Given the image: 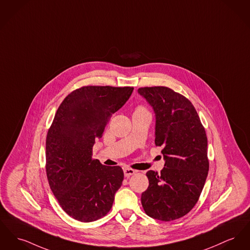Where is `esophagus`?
Returning <instances> with one entry per match:
<instances>
[{
  "label": "esophagus",
  "mask_w": 250,
  "mask_h": 250,
  "mask_svg": "<svg viewBox=\"0 0 250 250\" xmlns=\"http://www.w3.org/2000/svg\"><path fill=\"white\" fill-rule=\"evenodd\" d=\"M124 173H125V177H129V176L134 175L135 173H137V171L133 170L131 168H125V169H124Z\"/></svg>",
  "instance_id": "1"
}]
</instances>
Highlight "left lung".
Masks as SVG:
<instances>
[{
  "label": "left lung",
  "instance_id": "obj_1",
  "mask_svg": "<svg viewBox=\"0 0 250 250\" xmlns=\"http://www.w3.org/2000/svg\"><path fill=\"white\" fill-rule=\"evenodd\" d=\"M138 92L156 116L155 144L165 161L160 174L146 173L149 186L142 193L148 216L173 221L186 215L198 201L208 171V140L192 104L167 87H145Z\"/></svg>",
  "mask_w": 250,
  "mask_h": 250
}]
</instances>
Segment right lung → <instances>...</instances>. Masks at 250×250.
<instances>
[{"label": "right lung", "instance_id": "obj_1", "mask_svg": "<svg viewBox=\"0 0 250 250\" xmlns=\"http://www.w3.org/2000/svg\"><path fill=\"white\" fill-rule=\"evenodd\" d=\"M133 89L85 86L59 105L46 137V174L59 205L74 219L98 220L112 207L124 172L120 166L93 160L92 147Z\"/></svg>", "mask_w": 250, "mask_h": 250}]
</instances>
